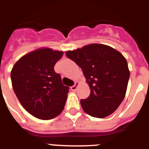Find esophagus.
Listing matches in <instances>:
<instances>
[{"mask_svg":"<svg viewBox=\"0 0 149 149\" xmlns=\"http://www.w3.org/2000/svg\"><path fill=\"white\" fill-rule=\"evenodd\" d=\"M78 84H79L78 82H76V83H75L74 85L72 86H71V89H72V91H76V90H77V85H78Z\"/></svg>","mask_w":149,"mask_h":149,"instance_id":"obj_1","label":"esophagus"}]
</instances>
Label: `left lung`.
Wrapping results in <instances>:
<instances>
[{
    "label": "left lung",
    "instance_id": "left-lung-1",
    "mask_svg": "<svg viewBox=\"0 0 149 149\" xmlns=\"http://www.w3.org/2000/svg\"><path fill=\"white\" fill-rule=\"evenodd\" d=\"M66 55L82 69L91 90L89 97L80 100L84 112L95 118L113 113L125 98L130 76L123 54L109 46L93 43Z\"/></svg>",
    "mask_w": 149,
    "mask_h": 149
}]
</instances>
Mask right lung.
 <instances>
[{"label": "right lung", "instance_id": "1", "mask_svg": "<svg viewBox=\"0 0 149 149\" xmlns=\"http://www.w3.org/2000/svg\"><path fill=\"white\" fill-rule=\"evenodd\" d=\"M63 52L41 48L24 55L10 72L12 87L27 112L40 119L55 118L63 110L69 87L54 71Z\"/></svg>", "mask_w": 149, "mask_h": 149}]
</instances>
